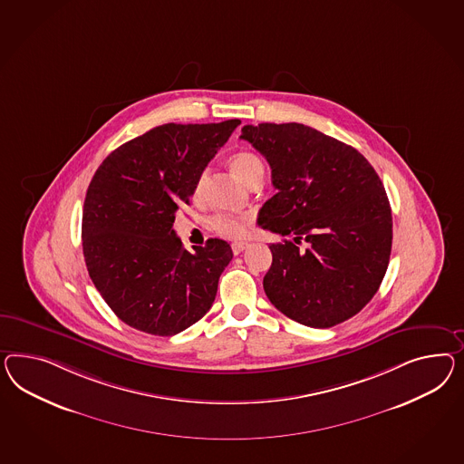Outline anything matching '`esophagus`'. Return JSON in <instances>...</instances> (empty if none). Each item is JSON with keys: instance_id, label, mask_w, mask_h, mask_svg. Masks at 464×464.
<instances>
[{"instance_id": "esophagus-1", "label": "esophagus", "mask_w": 464, "mask_h": 464, "mask_svg": "<svg viewBox=\"0 0 464 464\" xmlns=\"http://www.w3.org/2000/svg\"><path fill=\"white\" fill-rule=\"evenodd\" d=\"M250 246V243L248 241H235V243H231V250L235 255H239L241 251L246 250Z\"/></svg>"}]
</instances>
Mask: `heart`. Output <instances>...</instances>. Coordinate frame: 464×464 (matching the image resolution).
I'll return each instance as SVG.
<instances>
[{
    "label": "heart",
    "instance_id": "heart-1",
    "mask_svg": "<svg viewBox=\"0 0 464 464\" xmlns=\"http://www.w3.org/2000/svg\"><path fill=\"white\" fill-rule=\"evenodd\" d=\"M231 170L241 179L245 184H250L255 179H264L265 165L262 159L253 151H238L229 159ZM206 174H200L194 186V199L202 194ZM213 227L225 238H239L245 235V219L235 216H218L213 221Z\"/></svg>",
    "mask_w": 464,
    "mask_h": 464
}]
</instances>
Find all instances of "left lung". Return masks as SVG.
Returning <instances> with one entry per match:
<instances>
[{
	"mask_svg": "<svg viewBox=\"0 0 464 464\" xmlns=\"http://www.w3.org/2000/svg\"><path fill=\"white\" fill-rule=\"evenodd\" d=\"M241 138L270 163L276 188L258 225L285 238L270 245L266 297L304 326L344 323L373 299L389 266L392 209L375 169L301 123L246 125Z\"/></svg>",
	"mask_w": 464,
	"mask_h": 464,
	"instance_id": "obj_1",
	"label": "left lung"
}]
</instances>
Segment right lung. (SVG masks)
Segmentation results:
<instances>
[{"instance_id": "right-lung-1", "label": "right lung", "mask_w": 464, "mask_h": 464, "mask_svg": "<svg viewBox=\"0 0 464 464\" xmlns=\"http://www.w3.org/2000/svg\"><path fill=\"white\" fill-rule=\"evenodd\" d=\"M239 123L157 126L111 151L92 177L84 260L101 297L128 326L174 336L211 309L231 246L211 238L188 253L172 226Z\"/></svg>"}]
</instances>
